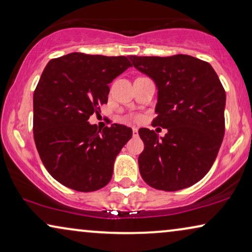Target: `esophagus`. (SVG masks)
<instances>
[{"mask_svg":"<svg viewBox=\"0 0 252 252\" xmlns=\"http://www.w3.org/2000/svg\"><path fill=\"white\" fill-rule=\"evenodd\" d=\"M133 135H134V136L139 135V133H137V128H136V127H133Z\"/></svg>","mask_w":252,"mask_h":252,"instance_id":"obj_1","label":"esophagus"}]
</instances>
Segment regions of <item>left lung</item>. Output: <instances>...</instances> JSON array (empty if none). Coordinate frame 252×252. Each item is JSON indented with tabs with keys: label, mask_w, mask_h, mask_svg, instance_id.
<instances>
[{
	"label": "left lung",
	"mask_w": 252,
	"mask_h": 252,
	"mask_svg": "<svg viewBox=\"0 0 252 252\" xmlns=\"http://www.w3.org/2000/svg\"><path fill=\"white\" fill-rule=\"evenodd\" d=\"M136 70L158 89L153 126L167 129L164 137L140 128L144 150L141 177L158 190L190 187L215 163L225 134L226 93L208 62L188 55L130 56Z\"/></svg>",
	"instance_id": "1"
}]
</instances>
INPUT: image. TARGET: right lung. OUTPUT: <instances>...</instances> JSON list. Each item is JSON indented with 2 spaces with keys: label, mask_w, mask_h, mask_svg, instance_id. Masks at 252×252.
Returning <instances> with one entry per match:
<instances>
[{
  "label": "right lung",
  "mask_w": 252,
  "mask_h": 252,
  "mask_svg": "<svg viewBox=\"0 0 252 252\" xmlns=\"http://www.w3.org/2000/svg\"><path fill=\"white\" fill-rule=\"evenodd\" d=\"M132 66L125 56L72 53L54 58L33 95V133L41 160L55 180L77 191H95L111 180L117 155L132 128L88 123L108 103L109 84Z\"/></svg>",
  "instance_id": "right-lung-1"
}]
</instances>
